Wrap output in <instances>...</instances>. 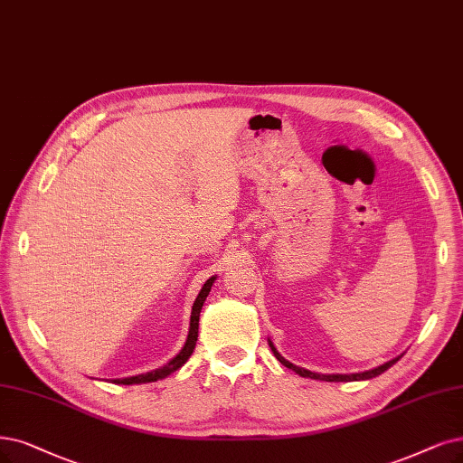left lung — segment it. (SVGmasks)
<instances>
[{
  "label": "left lung",
  "instance_id": "left-lung-1",
  "mask_svg": "<svg viewBox=\"0 0 463 463\" xmlns=\"http://www.w3.org/2000/svg\"><path fill=\"white\" fill-rule=\"evenodd\" d=\"M269 345H270L272 353H275V356L279 358V361H280L286 368L294 370L296 373L303 375V378L320 380V382H358V380H370V378H375V375L383 373L387 368H391V366L395 364V363L399 361V358H401V356L392 358V361H389V363H385V364H382V366H378V368H373V370L363 372V373H349V375H345V373H332V375H326V373H315V372H311V370H305V368H299V366H296V364H292V363H288L286 358H284V356L275 349V345H272V341H269Z\"/></svg>",
  "mask_w": 463,
  "mask_h": 463
}]
</instances>
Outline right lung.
<instances>
[{
	"label": "right lung",
	"mask_w": 463,
	"mask_h": 463,
	"mask_svg": "<svg viewBox=\"0 0 463 463\" xmlns=\"http://www.w3.org/2000/svg\"><path fill=\"white\" fill-rule=\"evenodd\" d=\"M215 277H212L210 280H205V284L202 286L200 294L193 305V315H191V330H188V337H186V344L184 347L181 349V353L171 358V361L158 368V370H152V372H146V373H141V375H133V378H124V380H114V383H124V385H133V383H148V382H156V380H162L165 378V375H169L171 372L179 370L186 361L188 356L193 354L194 351V345H196V339H198V320H200V311H202V305L205 301V298H208L210 289H212V284H213Z\"/></svg>",
	"instance_id": "add662e5"
}]
</instances>
